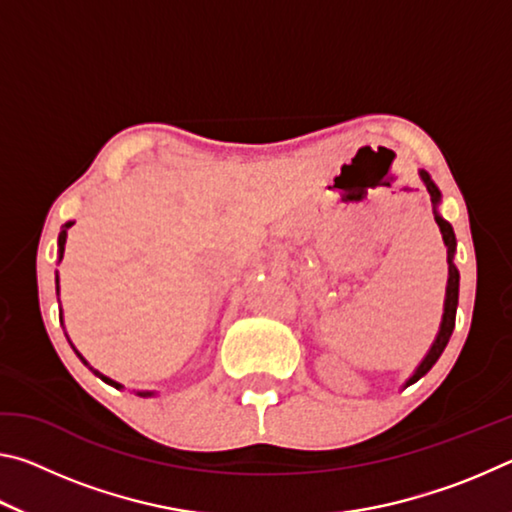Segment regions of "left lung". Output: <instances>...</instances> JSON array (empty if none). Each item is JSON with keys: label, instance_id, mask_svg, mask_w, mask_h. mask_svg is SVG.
<instances>
[{"label": "left lung", "instance_id": "8db88e82", "mask_svg": "<svg viewBox=\"0 0 512 512\" xmlns=\"http://www.w3.org/2000/svg\"><path fill=\"white\" fill-rule=\"evenodd\" d=\"M420 173V180L422 185L427 187V192L431 196V205H433V219H436L438 228H440V235H443V241L447 246V264H449V275H447V289H445V305H443V318H440V327H438V334L436 339H433L429 352L424 354V359L418 363V368L413 370V375L404 381V388L411 386L418 381L420 377L427 375V372L433 368V363L440 359V354L447 348L449 343V336L454 332V323H456V307H458V282H461V273H458V268L454 264V255H456V235H454V228L452 223L443 219V214L438 212V205H440V189L433 183L431 176L424 169L418 171Z\"/></svg>", "mask_w": 512, "mask_h": 512}]
</instances>
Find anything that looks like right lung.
<instances>
[{"mask_svg": "<svg viewBox=\"0 0 512 512\" xmlns=\"http://www.w3.org/2000/svg\"><path fill=\"white\" fill-rule=\"evenodd\" d=\"M72 225H74V221H67V223L63 225V228H60V235H58V262H60V259H63V253H65V244H67V230L72 228ZM56 293H58V296H60V280H58V273H56ZM60 323H63V316H60ZM67 341H69V336H67ZM69 345H72V341H69ZM72 348H74V345H72ZM74 352H76V357H79V359L85 363V366H88V368H90V370L94 372V375H97L99 379H103V381H106V384L115 386V388H124V386L119 384V381L110 379V377H106V375H101L99 370H94V368L90 366V363L85 361V357H83V354H81L79 350L74 348ZM135 393L140 395V397H153V395H155V391H135Z\"/></svg>", "mask_w": 512, "mask_h": 512, "instance_id": "1", "label": "right lung"}]
</instances>
